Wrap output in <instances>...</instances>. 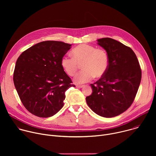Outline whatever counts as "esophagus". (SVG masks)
Instances as JSON below:
<instances>
[{
  "label": "esophagus",
  "mask_w": 156,
  "mask_h": 156,
  "mask_svg": "<svg viewBox=\"0 0 156 156\" xmlns=\"http://www.w3.org/2000/svg\"><path fill=\"white\" fill-rule=\"evenodd\" d=\"M83 87V85H77V86H76V87H77V88H82Z\"/></svg>",
  "instance_id": "obj_1"
}]
</instances>
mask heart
Masks as SVG:
<instances>
[{"instance_id": "b5f03b06", "label": "heart", "mask_w": 156, "mask_h": 156, "mask_svg": "<svg viewBox=\"0 0 156 156\" xmlns=\"http://www.w3.org/2000/svg\"><path fill=\"white\" fill-rule=\"evenodd\" d=\"M71 53L72 58L62 57L60 65L65 72L70 76L76 75L80 65H82L83 70L74 79L76 83H86L94 77L101 78L107 72L109 60L104 50L83 44L75 48Z\"/></svg>"}]
</instances>
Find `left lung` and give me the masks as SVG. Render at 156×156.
<instances>
[{"instance_id":"8db88e82","label":"left lung","mask_w":156,"mask_h":156,"mask_svg":"<svg viewBox=\"0 0 156 156\" xmlns=\"http://www.w3.org/2000/svg\"><path fill=\"white\" fill-rule=\"evenodd\" d=\"M97 41L107 52L108 67L103 76L91 84L93 93L86 101L96 114L111 118L124 112L133 103L141 83V70L130 48L109 37Z\"/></svg>"}]
</instances>
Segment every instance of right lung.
I'll list each match as a JSON object with an SVG mask.
<instances>
[{"mask_svg":"<svg viewBox=\"0 0 156 156\" xmlns=\"http://www.w3.org/2000/svg\"><path fill=\"white\" fill-rule=\"evenodd\" d=\"M71 46L61 41H43L18 58L13 83L21 102L32 114L47 118L63 107L65 91L75 86L60 65Z\"/></svg>","mask_w":156,"mask_h":156,"instance_id":"1","label":"right lung"}]
</instances>
